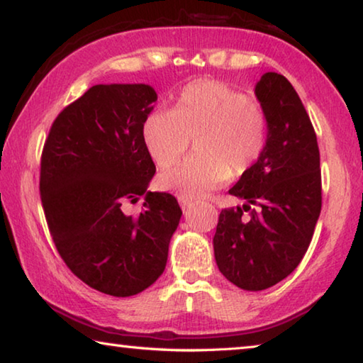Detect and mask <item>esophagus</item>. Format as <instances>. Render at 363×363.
<instances>
[{"label": "esophagus", "mask_w": 363, "mask_h": 363, "mask_svg": "<svg viewBox=\"0 0 363 363\" xmlns=\"http://www.w3.org/2000/svg\"><path fill=\"white\" fill-rule=\"evenodd\" d=\"M179 205H181L182 210L186 211V210H189V208H192V206H194V201L186 200V199H179Z\"/></svg>", "instance_id": "1"}]
</instances>
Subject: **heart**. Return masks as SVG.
<instances>
[{"label": "heart", "instance_id": "b5f03b06", "mask_svg": "<svg viewBox=\"0 0 363 363\" xmlns=\"http://www.w3.org/2000/svg\"><path fill=\"white\" fill-rule=\"evenodd\" d=\"M143 139L160 169H168L196 140L194 160L162 176V187L181 199H200L243 176L261 158L267 139L262 107L216 79L184 86L173 110L157 108L143 123Z\"/></svg>", "mask_w": 363, "mask_h": 363}]
</instances>
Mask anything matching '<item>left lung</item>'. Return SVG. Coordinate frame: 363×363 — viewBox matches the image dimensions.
I'll return each mask as SVG.
<instances>
[{"label": "left lung", "instance_id": "8db88e82", "mask_svg": "<svg viewBox=\"0 0 363 363\" xmlns=\"http://www.w3.org/2000/svg\"><path fill=\"white\" fill-rule=\"evenodd\" d=\"M255 94L267 121L266 147L229 190L247 203L220 211L213 238L220 274L247 291L274 286L298 267L322 210L320 153L298 93L267 72Z\"/></svg>", "mask_w": 363, "mask_h": 363}]
</instances>
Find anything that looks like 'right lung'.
Listing matches in <instances>:
<instances>
[{
  "label": "right lung",
  "mask_w": 363,
  "mask_h": 363,
  "mask_svg": "<svg viewBox=\"0 0 363 363\" xmlns=\"http://www.w3.org/2000/svg\"><path fill=\"white\" fill-rule=\"evenodd\" d=\"M157 101L149 84H96L54 120L41 155L40 194L60 257L94 290L134 296L163 274L182 211L149 192L155 174L143 123ZM145 196L138 217L125 201Z\"/></svg>",
  "instance_id": "1"
}]
</instances>
